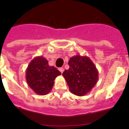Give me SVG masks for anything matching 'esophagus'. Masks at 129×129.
<instances>
[{"mask_svg":"<svg viewBox=\"0 0 129 129\" xmlns=\"http://www.w3.org/2000/svg\"><path fill=\"white\" fill-rule=\"evenodd\" d=\"M59 71L61 72V74H62V73H63V72H64V68H59Z\"/></svg>","mask_w":129,"mask_h":129,"instance_id":"obj_1","label":"esophagus"}]
</instances>
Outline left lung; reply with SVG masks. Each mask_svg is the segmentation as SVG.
<instances>
[{"instance_id":"8db88e82","label":"left lung","mask_w":129,"mask_h":129,"mask_svg":"<svg viewBox=\"0 0 129 129\" xmlns=\"http://www.w3.org/2000/svg\"><path fill=\"white\" fill-rule=\"evenodd\" d=\"M68 64V70L62 73L70 92L77 96L89 92L98 80V71L87 56L77 55L72 57Z\"/></svg>"}]
</instances>
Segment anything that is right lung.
<instances>
[{
    "label": "right lung",
    "instance_id": "right-lung-1",
    "mask_svg": "<svg viewBox=\"0 0 129 129\" xmlns=\"http://www.w3.org/2000/svg\"><path fill=\"white\" fill-rule=\"evenodd\" d=\"M61 73L50 67L46 58L35 57L26 68V79L28 86L37 94L43 95L50 92L54 80Z\"/></svg>",
    "mask_w": 129,
    "mask_h": 129
}]
</instances>
